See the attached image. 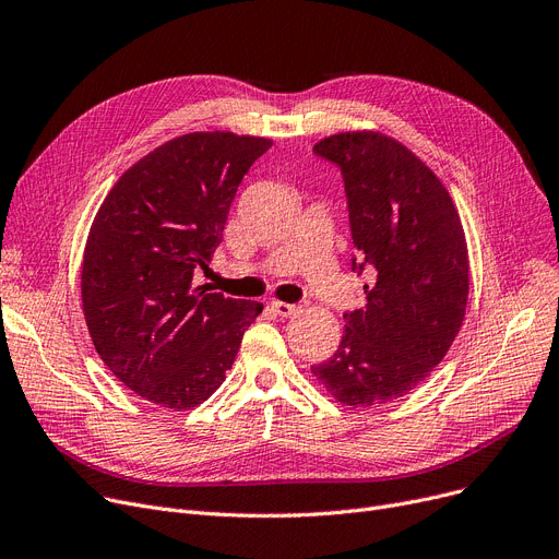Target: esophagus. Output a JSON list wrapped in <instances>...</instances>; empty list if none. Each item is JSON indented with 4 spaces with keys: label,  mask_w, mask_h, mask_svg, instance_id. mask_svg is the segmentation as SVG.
<instances>
[{
    "label": "esophagus",
    "mask_w": 559,
    "mask_h": 559,
    "mask_svg": "<svg viewBox=\"0 0 559 559\" xmlns=\"http://www.w3.org/2000/svg\"><path fill=\"white\" fill-rule=\"evenodd\" d=\"M272 308L278 317H295L299 312V306H292V304H285V301H274Z\"/></svg>",
    "instance_id": "34e87169"
}]
</instances>
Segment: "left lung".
<instances>
[{
    "instance_id": "left-lung-1",
    "label": "left lung",
    "mask_w": 559,
    "mask_h": 559,
    "mask_svg": "<svg viewBox=\"0 0 559 559\" xmlns=\"http://www.w3.org/2000/svg\"><path fill=\"white\" fill-rule=\"evenodd\" d=\"M314 152L340 165L350 238L376 274L367 306L344 314L335 356L310 367L337 403L371 407L403 399L444 360L468 301V249L439 176L380 131H344Z\"/></svg>"
}]
</instances>
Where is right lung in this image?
<instances>
[{
	"label": "right lung",
	"mask_w": 559,
	"mask_h": 559,
	"mask_svg": "<svg viewBox=\"0 0 559 559\" xmlns=\"http://www.w3.org/2000/svg\"><path fill=\"white\" fill-rule=\"evenodd\" d=\"M270 138L186 133L133 163L87 233L81 306L99 358L133 394L192 409L230 369L258 301L194 283L222 242L249 167Z\"/></svg>",
	"instance_id": "right-lung-1"
}]
</instances>
